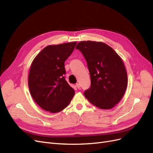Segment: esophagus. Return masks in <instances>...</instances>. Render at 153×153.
<instances>
[{"mask_svg": "<svg viewBox=\"0 0 153 153\" xmlns=\"http://www.w3.org/2000/svg\"><path fill=\"white\" fill-rule=\"evenodd\" d=\"M76 86L77 87V88H78V89H79L80 88V84L79 83H77L76 85Z\"/></svg>", "mask_w": 153, "mask_h": 153, "instance_id": "esophagus-1", "label": "esophagus"}]
</instances>
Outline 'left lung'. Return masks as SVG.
Listing matches in <instances>:
<instances>
[{
  "label": "left lung",
  "mask_w": 153,
  "mask_h": 153,
  "mask_svg": "<svg viewBox=\"0 0 153 153\" xmlns=\"http://www.w3.org/2000/svg\"><path fill=\"white\" fill-rule=\"evenodd\" d=\"M76 49L85 56L91 77V86L84 95L99 109H112L121 100L127 87V73L121 58L102 42L81 41Z\"/></svg>",
  "instance_id": "obj_1"
}]
</instances>
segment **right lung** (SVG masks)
Returning a JSON list of instances; mask_svg holds the SVG:
<instances>
[{
	"label": "right lung",
	"mask_w": 153,
	"mask_h": 153,
	"mask_svg": "<svg viewBox=\"0 0 153 153\" xmlns=\"http://www.w3.org/2000/svg\"><path fill=\"white\" fill-rule=\"evenodd\" d=\"M76 44L49 45L33 59L28 74V88L34 101L44 110L51 113L62 111L75 94L64 77V62Z\"/></svg>",
	"instance_id": "right-lung-1"
}]
</instances>
